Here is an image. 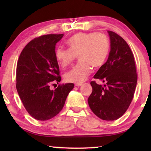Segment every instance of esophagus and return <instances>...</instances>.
Returning <instances> with one entry per match:
<instances>
[{"mask_svg": "<svg viewBox=\"0 0 151 151\" xmlns=\"http://www.w3.org/2000/svg\"><path fill=\"white\" fill-rule=\"evenodd\" d=\"M82 83H76V84H75V86H82Z\"/></svg>", "mask_w": 151, "mask_h": 151, "instance_id": "34e87169", "label": "esophagus"}]
</instances>
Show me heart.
Instances as JSON below:
<instances>
[{"instance_id":"heart-1","label":"heart","mask_w":151,"mask_h":151,"mask_svg":"<svg viewBox=\"0 0 151 151\" xmlns=\"http://www.w3.org/2000/svg\"><path fill=\"white\" fill-rule=\"evenodd\" d=\"M69 49L58 48L55 58L61 67L69 66L78 55L80 63L65 74L66 81L82 83L91 73L92 67L98 68L105 63L110 44L101 33H78L67 41Z\"/></svg>"}]
</instances>
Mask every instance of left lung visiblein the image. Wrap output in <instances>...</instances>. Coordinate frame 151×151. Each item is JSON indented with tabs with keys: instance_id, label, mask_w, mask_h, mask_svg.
<instances>
[{
	"instance_id": "obj_1",
	"label": "left lung",
	"mask_w": 151,
	"mask_h": 151,
	"mask_svg": "<svg viewBox=\"0 0 151 151\" xmlns=\"http://www.w3.org/2000/svg\"><path fill=\"white\" fill-rule=\"evenodd\" d=\"M111 51L107 61L94 78L104 86L91 82L93 91L88 98L90 109L96 116L113 121L122 116L133 100L137 81L135 60L127 42L116 33L108 31Z\"/></svg>"
}]
</instances>
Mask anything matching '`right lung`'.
<instances>
[{
  "label": "right lung",
  "instance_id": "add662e5",
  "mask_svg": "<svg viewBox=\"0 0 151 151\" xmlns=\"http://www.w3.org/2000/svg\"><path fill=\"white\" fill-rule=\"evenodd\" d=\"M63 36L49 34L34 39L18 58L16 89L27 111L38 120H47L58 114L74 87L73 83H67L55 90L50 88L53 82L61 80L55 49Z\"/></svg>",
  "mask_w": 151,
  "mask_h": 151
}]
</instances>
